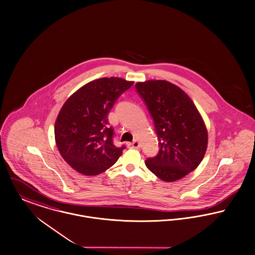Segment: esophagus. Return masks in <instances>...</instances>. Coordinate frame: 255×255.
Here are the masks:
<instances>
[{
    "mask_svg": "<svg viewBox=\"0 0 255 255\" xmlns=\"http://www.w3.org/2000/svg\"><path fill=\"white\" fill-rule=\"evenodd\" d=\"M130 145H131V147H133V148H139L140 147V144H139V142L137 141V140H134L133 142H131L130 143Z\"/></svg>",
    "mask_w": 255,
    "mask_h": 255,
    "instance_id": "esophagus-1",
    "label": "esophagus"
}]
</instances>
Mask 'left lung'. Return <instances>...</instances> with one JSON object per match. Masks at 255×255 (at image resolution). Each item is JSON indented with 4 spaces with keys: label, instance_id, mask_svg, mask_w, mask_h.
I'll return each instance as SVG.
<instances>
[{
    "label": "left lung",
    "instance_id": "8db88e82",
    "mask_svg": "<svg viewBox=\"0 0 255 255\" xmlns=\"http://www.w3.org/2000/svg\"><path fill=\"white\" fill-rule=\"evenodd\" d=\"M154 120L159 140L156 156L144 163L160 179L176 181L195 170L205 156L208 131L190 97L167 80L136 83Z\"/></svg>",
    "mask_w": 255,
    "mask_h": 255
}]
</instances>
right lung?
I'll list each match as a JSON object with an SVG mask.
<instances>
[{
  "instance_id": "right-lung-1",
  "label": "right lung",
  "mask_w": 255,
  "mask_h": 255,
  "mask_svg": "<svg viewBox=\"0 0 255 255\" xmlns=\"http://www.w3.org/2000/svg\"><path fill=\"white\" fill-rule=\"evenodd\" d=\"M133 83L115 77L95 79L71 95L60 110L55 142L61 156L80 174L97 176L122 155L125 146L114 144L115 132L108 116Z\"/></svg>"
}]
</instances>
